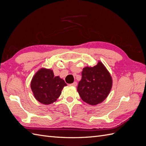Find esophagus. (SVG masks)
Wrapping results in <instances>:
<instances>
[{
	"label": "esophagus",
	"mask_w": 146,
	"mask_h": 146,
	"mask_svg": "<svg viewBox=\"0 0 146 146\" xmlns=\"http://www.w3.org/2000/svg\"><path fill=\"white\" fill-rule=\"evenodd\" d=\"M77 85V82H74L73 83L71 84V86H76Z\"/></svg>",
	"instance_id": "esophagus-1"
}]
</instances>
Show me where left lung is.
Listing matches in <instances>:
<instances>
[{
    "label": "left lung",
    "mask_w": 146,
    "mask_h": 146,
    "mask_svg": "<svg viewBox=\"0 0 146 146\" xmlns=\"http://www.w3.org/2000/svg\"><path fill=\"white\" fill-rule=\"evenodd\" d=\"M82 80L77 91L81 99L91 105L102 102L107 98L113 85L111 74L100 61L97 65L83 69Z\"/></svg>",
    "instance_id": "1"
}]
</instances>
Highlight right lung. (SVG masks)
Here are the masks:
<instances>
[{
  "mask_svg": "<svg viewBox=\"0 0 146 146\" xmlns=\"http://www.w3.org/2000/svg\"><path fill=\"white\" fill-rule=\"evenodd\" d=\"M67 86L60 76H54L53 70L42 68L32 77L30 88L33 94L39 102L49 105L55 102L64 86Z\"/></svg>",
  "mask_w": 146,
  "mask_h": 146,
  "instance_id": "right-lung-1",
  "label": "right lung"
}]
</instances>
